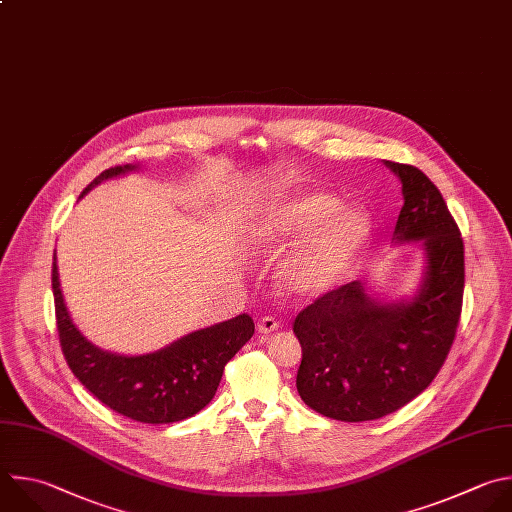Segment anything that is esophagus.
I'll return each mask as SVG.
<instances>
[{
	"label": "esophagus",
	"instance_id": "obj_1",
	"mask_svg": "<svg viewBox=\"0 0 512 512\" xmlns=\"http://www.w3.org/2000/svg\"><path fill=\"white\" fill-rule=\"evenodd\" d=\"M277 329H279V321L275 317H271V315H265V317H261L257 321V331L259 333H273Z\"/></svg>",
	"mask_w": 512,
	"mask_h": 512
}]
</instances>
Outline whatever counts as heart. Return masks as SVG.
<instances>
[{"label": "heart", "instance_id": "obj_1", "mask_svg": "<svg viewBox=\"0 0 512 512\" xmlns=\"http://www.w3.org/2000/svg\"><path fill=\"white\" fill-rule=\"evenodd\" d=\"M301 235L279 263L277 277L293 295H319L360 257L372 235V219L358 207H339L335 195L305 191L271 207L253 227L251 243L277 251Z\"/></svg>", "mask_w": 512, "mask_h": 512}]
</instances>
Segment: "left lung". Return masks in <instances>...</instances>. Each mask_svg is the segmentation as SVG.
Instances as JSON below:
<instances>
[{
	"instance_id": "left-lung-1",
	"label": "left lung",
	"mask_w": 512,
	"mask_h": 512,
	"mask_svg": "<svg viewBox=\"0 0 512 512\" xmlns=\"http://www.w3.org/2000/svg\"><path fill=\"white\" fill-rule=\"evenodd\" d=\"M402 183L394 241L420 243L426 267L416 293L400 301L352 281L327 291L293 321L301 344L297 392L315 412L366 422L422 394L454 342L464 293V243L440 191L412 164L384 162Z\"/></svg>"
}]
</instances>
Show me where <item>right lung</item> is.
<instances>
[{
    "instance_id": "1",
    "label": "right lung",
    "mask_w": 512,
    "mask_h": 512,
    "mask_svg": "<svg viewBox=\"0 0 512 512\" xmlns=\"http://www.w3.org/2000/svg\"><path fill=\"white\" fill-rule=\"evenodd\" d=\"M136 168V164H124L104 170L80 199L96 185ZM52 289L60 346L74 376L110 410L144 424H173L201 412L213 400L227 362L255 333L253 319L241 313L187 333L152 354L120 356L96 348L72 321L60 289L56 255Z\"/></svg>"
}]
</instances>
